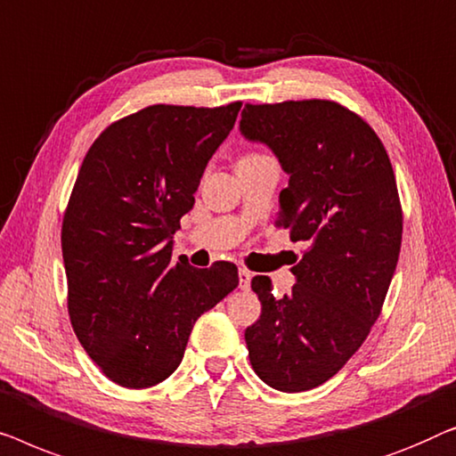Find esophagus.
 <instances>
[{
	"instance_id": "obj_1",
	"label": "esophagus",
	"mask_w": 456,
	"mask_h": 456,
	"mask_svg": "<svg viewBox=\"0 0 456 456\" xmlns=\"http://www.w3.org/2000/svg\"><path fill=\"white\" fill-rule=\"evenodd\" d=\"M237 277H240V287L241 289H249V281H252V273L248 268H240L237 271Z\"/></svg>"
}]
</instances>
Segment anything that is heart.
Wrapping results in <instances>:
<instances>
[{
	"label": "heart",
	"mask_w": 456,
	"mask_h": 456,
	"mask_svg": "<svg viewBox=\"0 0 456 456\" xmlns=\"http://www.w3.org/2000/svg\"><path fill=\"white\" fill-rule=\"evenodd\" d=\"M260 157H265V155H260V152H246V155H241V157H240V161H237V163L256 161V159H260Z\"/></svg>",
	"instance_id": "heart-1"
}]
</instances>
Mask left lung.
I'll use <instances>...</instances> for the list:
<instances>
[{"label": "left lung", "instance_id": "left-lung-1", "mask_svg": "<svg viewBox=\"0 0 456 456\" xmlns=\"http://www.w3.org/2000/svg\"><path fill=\"white\" fill-rule=\"evenodd\" d=\"M240 127L289 173L274 225L307 243L289 295L252 279L262 312L246 329L249 363L268 387L304 393L335 376L380 316L403 235L395 171L368 121L337 101L246 102Z\"/></svg>", "mask_w": 456, "mask_h": 456}]
</instances>
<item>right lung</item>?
<instances>
[{
  "label": "right lung",
  "mask_w": 456,
  "mask_h": 456,
  "mask_svg": "<svg viewBox=\"0 0 456 456\" xmlns=\"http://www.w3.org/2000/svg\"><path fill=\"white\" fill-rule=\"evenodd\" d=\"M240 109L144 107L107 126L82 161L61 223L68 314L119 387L169 378L196 320L240 283L231 262L194 268L171 258V235Z\"/></svg>",
  "instance_id": "1"
}]
</instances>
